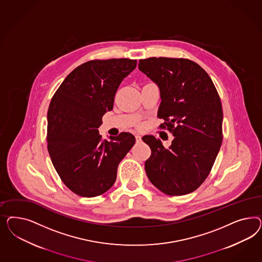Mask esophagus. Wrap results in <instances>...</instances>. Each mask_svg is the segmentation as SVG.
<instances>
[{
	"label": "esophagus",
	"instance_id": "obj_1",
	"mask_svg": "<svg viewBox=\"0 0 262 262\" xmlns=\"http://www.w3.org/2000/svg\"><path fill=\"white\" fill-rule=\"evenodd\" d=\"M135 140H136V142H140L141 141V136L139 135H135Z\"/></svg>",
	"mask_w": 262,
	"mask_h": 262
}]
</instances>
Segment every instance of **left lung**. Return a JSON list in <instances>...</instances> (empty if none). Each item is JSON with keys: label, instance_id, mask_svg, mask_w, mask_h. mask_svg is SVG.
Returning a JSON list of instances; mask_svg holds the SVG:
<instances>
[{"label": "left lung", "instance_id": "left-lung-1", "mask_svg": "<svg viewBox=\"0 0 262 262\" xmlns=\"http://www.w3.org/2000/svg\"><path fill=\"white\" fill-rule=\"evenodd\" d=\"M138 68L156 82L161 103L159 127L174 135L169 149L152 135L142 140L151 148L145 170L158 189L170 196L196 190L205 182L222 144V103L210 77L186 58L149 57Z\"/></svg>", "mask_w": 262, "mask_h": 262}]
</instances>
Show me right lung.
Here are the masks:
<instances>
[{"instance_id":"right-lung-1","label":"right lung","mask_w":262,"mask_h":262,"mask_svg":"<svg viewBox=\"0 0 262 262\" xmlns=\"http://www.w3.org/2000/svg\"><path fill=\"white\" fill-rule=\"evenodd\" d=\"M136 59H95L65 78L48 110V151L64 184L81 197H96L116 181L117 168L135 145L129 133L102 139L98 128L112 111L122 80Z\"/></svg>"}]
</instances>
